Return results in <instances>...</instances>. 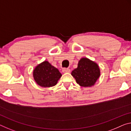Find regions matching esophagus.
I'll return each mask as SVG.
<instances>
[{"instance_id": "1", "label": "esophagus", "mask_w": 131, "mask_h": 131, "mask_svg": "<svg viewBox=\"0 0 131 131\" xmlns=\"http://www.w3.org/2000/svg\"><path fill=\"white\" fill-rule=\"evenodd\" d=\"M62 72H63V73H69L70 72V70L69 68H63V69H62Z\"/></svg>"}]
</instances>
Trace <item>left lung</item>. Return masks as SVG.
<instances>
[{
	"mask_svg": "<svg viewBox=\"0 0 131 131\" xmlns=\"http://www.w3.org/2000/svg\"><path fill=\"white\" fill-rule=\"evenodd\" d=\"M71 74L76 83L82 87L94 86L100 76V70L97 63L87 58H82L78 62V68Z\"/></svg>",
	"mask_w": 131,
	"mask_h": 131,
	"instance_id": "left-lung-1",
	"label": "left lung"
}]
</instances>
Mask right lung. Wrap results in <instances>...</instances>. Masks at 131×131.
Instances as JSON below:
<instances>
[{"label":"right lung","mask_w":131,"mask_h":131,"mask_svg":"<svg viewBox=\"0 0 131 131\" xmlns=\"http://www.w3.org/2000/svg\"><path fill=\"white\" fill-rule=\"evenodd\" d=\"M62 74L48 61H43L33 70V77L37 84L42 88H50L57 84Z\"/></svg>","instance_id":"1"}]
</instances>
